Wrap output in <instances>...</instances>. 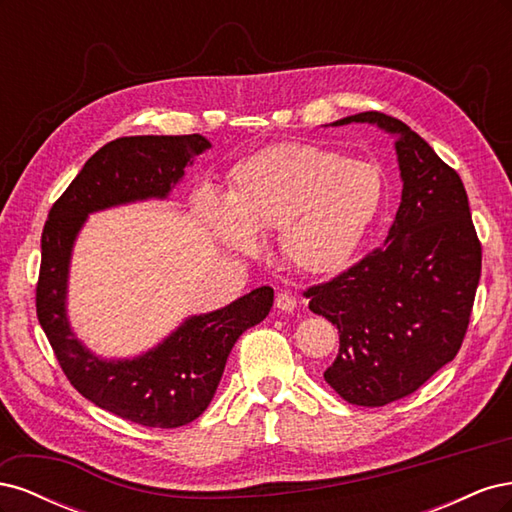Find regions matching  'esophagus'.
Masks as SVG:
<instances>
[{
    "mask_svg": "<svg viewBox=\"0 0 512 512\" xmlns=\"http://www.w3.org/2000/svg\"><path fill=\"white\" fill-rule=\"evenodd\" d=\"M275 307L282 309V312H294V307H297V299H294L290 292H277Z\"/></svg>",
    "mask_w": 512,
    "mask_h": 512,
    "instance_id": "esophagus-1",
    "label": "esophagus"
}]
</instances>
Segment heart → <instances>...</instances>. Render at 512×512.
<instances>
[{"instance_id": "b5f03b06", "label": "heart", "mask_w": 512, "mask_h": 512, "mask_svg": "<svg viewBox=\"0 0 512 512\" xmlns=\"http://www.w3.org/2000/svg\"><path fill=\"white\" fill-rule=\"evenodd\" d=\"M384 203L382 173L327 147L284 143L245 158L228 175L226 203L200 198V218L228 250L252 254L258 235L280 230L290 267L307 275L344 271Z\"/></svg>"}]
</instances>
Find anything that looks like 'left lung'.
Listing matches in <instances>:
<instances>
[{"label": "left lung", "mask_w": 512, "mask_h": 512, "mask_svg": "<svg viewBox=\"0 0 512 512\" xmlns=\"http://www.w3.org/2000/svg\"><path fill=\"white\" fill-rule=\"evenodd\" d=\"M346 123H371L397 138L401 203L382 247L305 297L339 331L337 359L324 380L348 404L380 408L455 359L483 256L466 188L421 136L378 111L331 126Z\"/></svg>", "instance_id": "8db88e82"}]
</instances>
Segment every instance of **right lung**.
Here are the masks:
<instances>
[{
    "label": "right lung",
    "instance_id": "1",
    "mask_svg": "<svg viewBox=\"0 0 512 512\" xmlns=\"http://www.w3.org/2000/svg\"><path fill=\"white\" fill-rule=\"evenodd\" d=\"M209 147L200 134L117 138L85 162L42 230L36 312L61 369L91 404L145 427H181L207 410L239 335L267 318L273 288L260 286L215 312L185 318L158 346L132 359H102L68 320L72 247L89 213L168 198L185 166Z\"/></svg>",
    "mask_w": 512,
    "mask_h": 512
}]
</instances>
